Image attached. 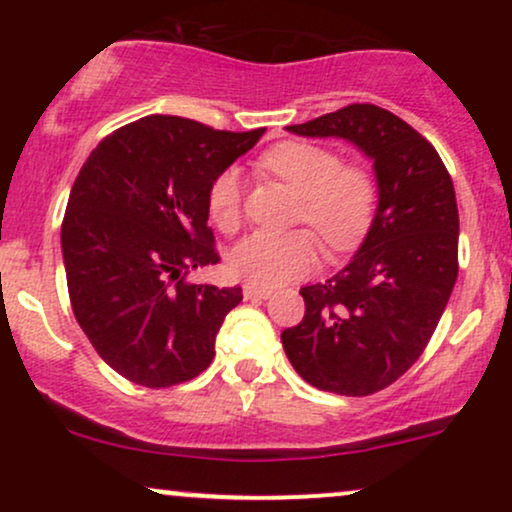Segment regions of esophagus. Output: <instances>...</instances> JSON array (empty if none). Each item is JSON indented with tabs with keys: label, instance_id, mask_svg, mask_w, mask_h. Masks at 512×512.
Here are the masks:
<instances>
[{
	"label": "esophagus",
	"instance_id": "esophagus-1",
	"mask_svg": "<svg viewBox=\"0 0 512 512\" xmlns=\"http://www.w3.org/2000/svg\"><path fill=\"white\" fill-rule=\"evenodd\" d=\"M243 296L245 301H264V298L272 296V289H267V286H257V284H245Z\"/></svg>",
	"mask_w": 512,
	"mask_h": 512
}]
</instances>
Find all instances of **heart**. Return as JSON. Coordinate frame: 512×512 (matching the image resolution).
Masks as SVG:
<instances>
[{"mask_svg":"<svg viewBox=\"0 0 512 512\" xmlns=\"http://www.w3.org/2000/svg\"><path fill=\"white\" fill-rule=\"evenodd\" d=\"M260 168L284 180L301 195L298 221L310 223L332 252L354 250L373 226L378 209V182L370 170L344 166V158L327 146L281 142L260 156ZM209 216L221 231H236L243 214L238 170L228 168L211 180ZM320 262L315 233H252L228 255L231 272L257 286H279L310 274Z\"/></svg>","mask_w":512,"mask_h":512,"instance_id":"heart-1","label":"heart"}]
</instances>
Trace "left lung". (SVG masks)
<instances>
[{"instance_id": "obj_1", "label": "left lung", "mask_w": 512, "mask_h": 512, "mask_svg": "<svg viewBox=\"0 0 512 512\" xmlns=\"http://www.w3.org/2000/svg\"><path fill=\"white\" fill-rule=\"evenodd\" d=\"M286 129L346 139L373 161L378 209L366 240L342 272L303 286V320L281 332L305 383L373 395L414 366L448 305L460 238L455 187L433 144L378 105H346Z\"/></svg>"}]
</instances>
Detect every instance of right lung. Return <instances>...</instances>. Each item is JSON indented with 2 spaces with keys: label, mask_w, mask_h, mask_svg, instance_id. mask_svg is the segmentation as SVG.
I'll use <instances>...</instances> for the list:
<instances>
[{
  "label": "right lung",
  "mask_w": 512,
  "mask_h": 512,
  "mask_svg": "<svg viewBox=\"0 0 512 512\" xmlns=\"http://www.w3.org/2000/svg\"><path fill=\"white\" fill-rule=\"evenodd\" d=\"M262 134L149 115L115 129L81 166L62 221L69 301L88 342L122 378L161 390L209 368L243 291L185 276L219 262L209 185Z\"/></svg>",
  "instance_id": "1"
}]
</instances>
